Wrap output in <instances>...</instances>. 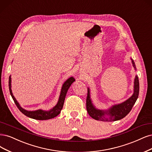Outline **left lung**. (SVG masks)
Masks as SVG:
<instances>
[{
	"label": "left lung",
	"instance_id": "obj_1",
	"mask_svg": "<svg viewBox=\"0 0 152 152\" xmlns=\"http://www.w3.org/2000/svg\"><path fill=\"white\" fill-rule=\"evenodd\" d=\"M132 64L134 69H136V66L133 59H132ZM139 80L138 77L136 76L134 79V94L133 96L129 98L128 100L124 102L118 104V105L113 106L108 111H101L95 108L92 104L90 98V92L88 88L87 96L86 99V108L87 111L90 115V116L96 120L102 121H115L124 118L131 111L134 104L137 101L139 95ZM108 115V118H105V115Z\"/></svg>",
	"mask_w": 152,
	"mask_h": 152
}]
</instances>
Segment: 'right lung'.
Wrapping results in <instances>:
<instances>
[{"label": "right lung", "mask_w": 152, "mask_h": 152, "mask_svg": "<svg viewBox=\"0 0 152 152\" xmlns=\"http://www.w3.org/2000/svg\"><path fill=\"white\" fill-rule=\"evenodd\" d=\"M75 80V78L72 77L69 78L66 82H65L61 88V91L60 96L59 97L58 103H57L56 105L53 109H51L50 111H45L41 109H39V110H37V111H28L20 107L12 93L11 77H10V76L9 77V88L10 95H11L13 100L14 101V103L15 104V105L17 106L18 108L19 109V111L22 113H23L25 116L34 119H37V120H46V119L53 118L56 116H58V115L60 113V111H61L63 106H64L66 92L68 90H69V88L70 87L72 83Z\"/></svg>", "instance_id": "add662e5"}]
</instances>
